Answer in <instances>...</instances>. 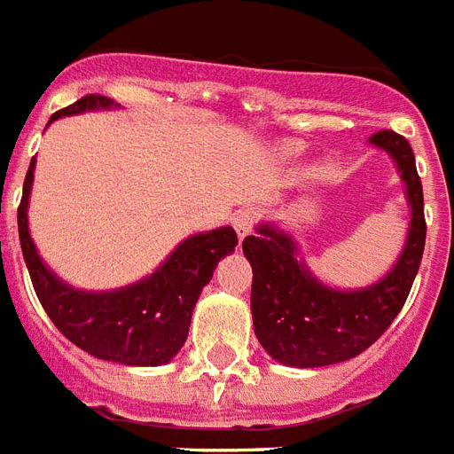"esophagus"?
<instances>
[{"label":"esophagus","mask_w":454,"mask_h":454,"mask_svg":"<svg viewBox=\"0 0 454 454\" xmlns=\"http://www.w3.org/2000/svg\"><path fill=\"white\" fill-rule=\"evenodd\" d=\"M253 227H255V210H250V208L239 210L237 217H234V230H237L239 239H244L246 234H250Z\"/></svg>","instance_id":"esophagus-1"}]
</instances>
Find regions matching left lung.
<instances>
[{"label": "left lung", "instance_id": "obj_1", "mask_svg": "<svg viewBox=\"0 0 454 454\" xmlns=\"http://www.w3.org/2000/svg\"><path fill=\"white\" fill-rule=\"evenodd\" d=\"M371 143L396 159L412 208L403 253L380 284L354 293L328 288L297 262L288 234L270 224L244 239V255L253 267L250 311L255 335L278 364L321 368L349 361L389 328L408 300L427 239L422 180L403 136L377 130Z\"/></svg>", "mask_w": 454, "mask_h": 454}]
</instances>
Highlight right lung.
Returning a JSON list of instances; mask_svg holds the SVG:
<instances>
[{
	"label": "right lung",
	"mask_w": 454,
	"mask_h": 454,
	"mask_svg": "<svg viewBox=\"0 0 454 454\" xmlns=\"http://www.w3.org/2000/svg\"><path fill=\"white\" fill-rule=\"evenodd\" d=\"M110 105V98L89 93L70 107L51 114V121L63 114ZM32 170L35 159L25 176L23 199L18 206V237L35 293L53 325L79 349L103 361L124 365L168 364L187 340L194 304L217 262L239 244L237 231L220 227L190 237L150 278L136 286L114 293H82L58 281L32 244L27 231Z\"/></svg>",
	"instance_id": "1"
}]
</instances>
